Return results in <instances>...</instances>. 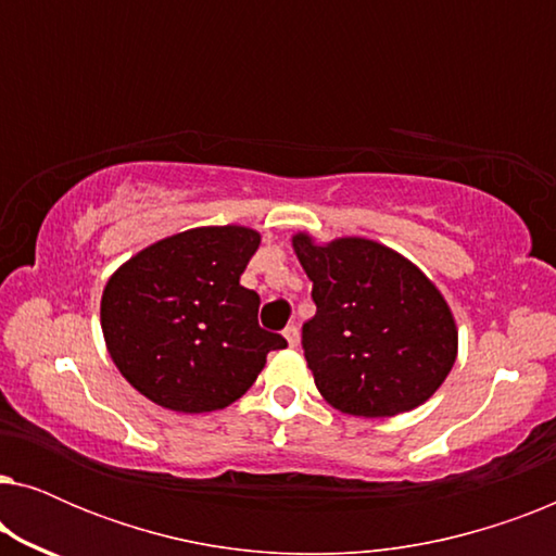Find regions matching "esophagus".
I'll list each match as a JSON object with an SVG mask.
<instances>
[{
    "label": "esophagus",
    "instance_id": "34e87169",
    "mask_svg": "<svg viewBox=\"0 0 556 556\" xmlns=\"http://www.w3.org/2000/svg\"><path fill=\"white\" fill-rule=\"evenodd\" d=\"M283 337H286V341H288V346H299L301 337H299V329H295V326H286Z\"/></svg>",
    "mask_w": 556,
    "mask_h": 556
}]
</instances>
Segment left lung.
<instances>
[{"label":"left lung","mask_w":556,"mask_h":556,"mask_svg":"<svg viewBox=\"0 0 556 556\" xmlns=\"http://www.w3.org/2000/svg\"><path fill=\"white\" fill-rule=\"evenodd\" d=\"M314 283L303 354L321 397L356 417H394L430 400L458 356V326L435 283L367 238L293 235Z\"/></svg>","instance_id":"8db88e82"}]
</instances>
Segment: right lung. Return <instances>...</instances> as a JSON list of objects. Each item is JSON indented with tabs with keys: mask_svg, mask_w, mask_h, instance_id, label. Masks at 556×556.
Returning <instances> with one entry per match:
<instances>
[{
	"mask_svg": "<svg viewBox=\"0 0 556 556\" xmlns=\"http://www.w3.org/2000/svg\"><path fill=\"white\" fill-rule=\"evenodd\" d=\"M261 245L242 225L194 227L121 265L101 299V329L126 382L174 413H212L240 400L280 333L257 326L261 295L240 276Z\"/></svg>",
	"mask_w": 556,
	"mask_h": 556,
	"instance_id": "1",
	"label": "right lung"
}]
</instances>
